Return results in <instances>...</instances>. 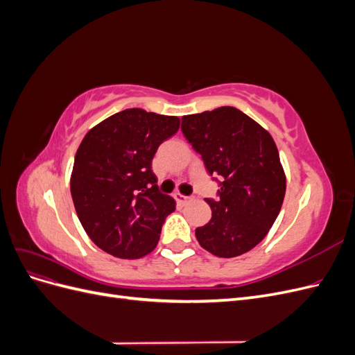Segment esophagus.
<instances>
[{"instance_id": "esophagus-1", "label": "esophagus", "mask_w": 355, "mask_h": 355, "mask_svg": "<svg viewBox=\"0 0 355 355\" xmlns=\"http://www.w3.org/2000/svg\"><path fill=\"white\" fill-rule=\"evenodd\" d=\"M175 198H176V201L180 204V206H185L187 202H189L192 198L191 197H187V196H182V194H176L175 196Z\"/></svg>"}]
</instances>
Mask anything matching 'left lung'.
<instances>
[{
  "instance_id": "1",
  "label": "left lung",
  "mask_w": 355,
  "mask_h": 355,
  "mask_svg": "<svg viewBox=\"0 0 355 355\" xmlns=\"http://www.w3.org/2000/svg\"><path fill=\"white\" fill-rule=\"evenodd\" d=\"M180 130L220 187L218 198L206 200L211 219L196 230L200 245L219 257L252 250L272 227L286 194L274 139L232 106L182 116Z\"/></svg>"
}]
</instances>
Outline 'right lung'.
<instances>
[{
	"label": "right lung",
	"mask_w": 355,
	"mask_h": 355,
	"mask_svg": "<svg viewBox=\"0 0 355 355\" xmlns=\"http://www.w3.org/2000/svg\"><path fill=\"white\" fill-rule=\"evenodd\" d=\"M178 116L133 108L106 118L75 154L71 194L83 228L106 253H151L175 200L161 194L151 168L158 146L179 130Z\"/></svg>",
	"instance_id": "obj_1"
}]
</instances>
